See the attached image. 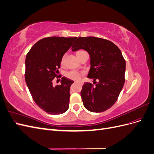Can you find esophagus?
I'll list each match as a JSON object with an SVG mask.
<instances>
[{
	"label": "esophagus",
	"instance_id": "esophagus-1",
	"mask_svg": "<svg viewBox=\"0 0 154 154\" xmlns=\"http://www.w3.org/2000/svg\"><path fill=\"white\" fill-rule=\"evenodd\" d=\"M75 83H82L80 82H75Z\"/></svg>",
	"mask_w": 154,
	"mask_h": 154
}]
</instances>
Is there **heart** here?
<instances>
[{
    "label": "heart",
    "instance_id": "1",
    "mask_svg": "<svg viewBox=\"0 0 154 154\" xmlns=\"http://www.w3.org/2000/svg\"><path fill=\"white\" fill-rule=\"evenodd\" d=\"M83 52H85V51H83V50H80V51H78L77 53H83ZM64 60H65V56L62 57V63H63L64 62ZM66 76L68 78L71 79V80H78L80 78L81 76V74L80 72H78L77 71H70L68 72L66 74Z\"/></svg>",
    "mask_w": 154,
    "mask_h": 154
}]
</instances>
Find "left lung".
<instances>
[{"instance_id": "obj_1", "label": "left lung", "mask_w": 154, "mask_h": 154, "mask_svg": "<svg viewBox=\"0 0 154 154\" xmlns=\"http://www.w3.org/2000/svg\"><path fill=\"white\" fill-rule=\"evenodd\" d=\"M76 39L72 51L84 49L89 54L91 68L87 78L93 79L94 84L85 82L83 85V105L92 112H102L116 103L122 90L125 60L120 49L108 40L93 36Z\"/></svg>"}]
</instances>
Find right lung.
<instances>
[{
  "label": "right lung",
  "instance_id": "1",
  "mask_svg": "<svg viewBox=\"0 0 154 154\" xmlns=\"http://www.w3.org/2000/svg\"><path fill=\"white\" fill-rule=\"evenodd\" d=\"M77 37H48L32 46L26 58L25 80L36 104L49 114H62L69 106L70 87L74 83L66 77L54 86L63 54Z\"/></svg>",
  "mask_w": 154,
  "mask_h": 154
}]
</instances>
